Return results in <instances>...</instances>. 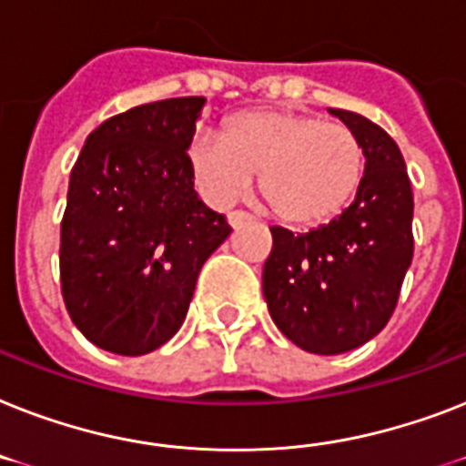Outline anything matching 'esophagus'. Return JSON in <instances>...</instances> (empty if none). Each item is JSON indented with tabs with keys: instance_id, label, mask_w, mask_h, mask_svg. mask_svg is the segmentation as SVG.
I'll list each match as a JSON object with an SVG mask.
<instances>
[{
	"instance_id": "esophagus-1",
	"label": "esophagus",
	"mask_w": 466,
	"mask_h": 466,
	"mask_svg": "<svg viewBox=\"0 0 466 466\" xmlns=\"http://www.w3.org/2000/svg\"><path fill=\"white\" fill-rule=\"evenodd\" d=\"M227 220H229V225L232 227H241L246 225V222H251L253 215L246 213V210H232V213L227 215Z\"/></svg>"
}]
</instances>
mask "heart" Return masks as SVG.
Listing matches in <instances>:
<instances>
[{
  "mask_svg": "<svg viewBox=\"0 0 466 466\" xmlns=\"http://www.w3.org/2000/svg\"><path fill=\"white\" fill-rule=\"evenodd\" d=\"M191 169L208 200L229 206L258 174L260 198L278 220L316 227L338 218L357 196L364 146L350 127L294 109H246L222 136L191 146Z\"/></svg>",
  "mask_w": 466,
  "mask_h": 466,
  "instance_id": "b5f03b06",
  "label": "heart"
}]
</instances>
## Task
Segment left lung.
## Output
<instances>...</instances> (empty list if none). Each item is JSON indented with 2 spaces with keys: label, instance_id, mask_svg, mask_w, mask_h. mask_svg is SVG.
Here are the masks:
<instances>
[{
  "label": "left lung",
  "instance_id": "left-lung-1",
  "mask_svg": "<svg viewBox=\"0 0 466 466\" xmlns=\"http://www.w3.org/2000/svg\"><path fill=\"white\" fill-rule=\"evenodd\" d=\"M359 136L366 169L342 215L306 234L270 227L263 297L279 332L311 354L357 350L395 311L414 256V196L397 143L378 124L330 109Z\"/></svg>",
  "mask_w": 466,
  "mask_h": 466
}]
</instances>
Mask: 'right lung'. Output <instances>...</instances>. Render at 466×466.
Wrapping results in <instances>:
<instances>
[{"instance_id": "add662e5", "label": "right lung", "mask_w": 466, "mask_h": 466, "mask_svg": "<svg viewBox=\"0 0 466 466\" xmlns=\"http://www.w3.org/2000/svg\"><path fill=\"white\" fill-rule=\"evenodd\" d=\"M203 105L206 97H169L109 116L71 169L62 297L100 350L141 357L172 339L200 268L232 232L194 188L187 150Z\"/></svg>"}]
</instances>
